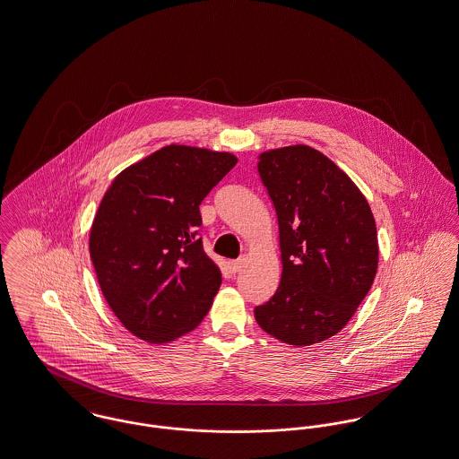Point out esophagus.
<instances>
[{
    "label": "esophagus",
    "instance_id": "1",
    "mask_svg": "<svg viewBox=\"0 0 459 459\" xmlns=\"http://www.w3.org/2000/svg\"><path fill=\"white\" fill-rule=\"evenodd\" d=\"M241 267H243V260H241V258H239V260H230V262H229V269H230L232 273L239 272Z\"/></svg>",
    "mask_w": 459,
    "mask_h": 459
}]
</instances>
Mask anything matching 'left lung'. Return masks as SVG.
<instances>
[{"label":"left lung","mask_w":459,"mask_h":459,"mask_svg":"<svg viewBox=\"0 0 459 459\" xmlns=\"http://www.w3.org/2000/svg\"><path fill=\"white\" fill-rule=\"evenodd\" d=\"M258 173L277 215L282 273L255 319L288 345L319 343L351 321L373 286L375 216L349 175L308 145L264 152Z\"/></svg>","instance_id":"8db88e82"}]
</instances>
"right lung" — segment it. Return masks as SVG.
<instances>
[{"label":"right lung","mask_w":459,"mask_h":459,"mask_svg":"<svg viewBox=\"0 0 459 459\" xmlns=\"http://www.w3.org/2000/svg\"><path fill=\"white\" fill-rule=\"evenodd\" d=\"M238 158L166 145L121 171L90 232L100 290L121 324L149 343H168L208 314L221 273L203 249L199 204Z\"/></svg>","instance_id":"right-lung-1"}]
</instances>
